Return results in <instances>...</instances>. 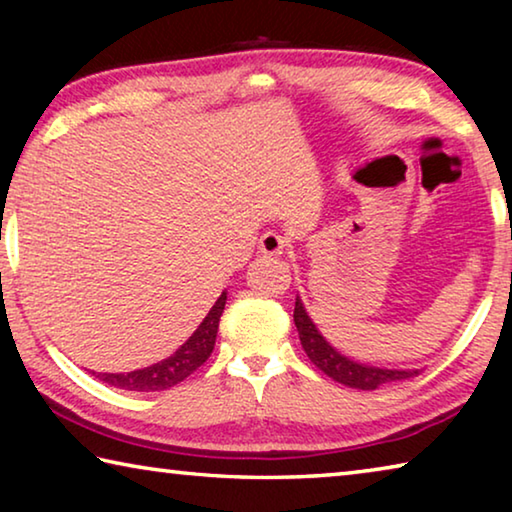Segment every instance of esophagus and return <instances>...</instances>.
Instances as JSON below:
<instances>
[{
    "mask_svg": "<svg viewBox=\"0 0 512 512\" xmlns=\"http://www.w3.org/2000/svg\"><path fill=\"white\" fill-rule=\"evenodd\" d=\"M287 239H284L282 235H277V232H264L262 237H259V253L262 255H268V257H277L282 255L284 250H287Z\"/></svg>",
    "mask_w": 512,
    "mask_h": 512,
    "instance_id": "1",
    "label": "esophagus"
}]
</instances>
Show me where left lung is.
Returning <instances> with one entry per match:
<instances>
[{
	"instance_id": "obj_1",
	"label": "left lung",
	"mask_w": 512,
	"mask_h": 512,
	"mask_svg": "<svg viewBox=\"0 0 512 512\" xmlns=\"http://www.w3.org/2000/svg\"><path fill=\"white\" fill-rule=\"evenodd\" d=\"M293 323L298 327L302 350H305L307 357L314 361V366L343 386L359 388V391H375L379 386L391 384V381H404L409 377H415L420 372L418 368L400 370V368L368 366V363H359L350 357H345V354H341L323 334H320V329L307 314L305 305H302L300 296H296Z\"/></svg>"
}]
</instances>
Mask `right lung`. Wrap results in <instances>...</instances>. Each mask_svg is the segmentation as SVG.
<instances>
[{
	"mask_svg": "<svg viewBox=\"0 0 512 512\" xmlns=\"http://www.w3.org/2000/svg\"><path fill=\"white\" fill-rule=\"evenodd\" d=\"M228 300V291H223L212 309L207 311L203 323L194 329V334L171 354L153 366H146L131 372H92L94 377L101 379L103 384L121 388V391H137V393H153L167 391V388L180 384L187 379L196 368H201L210 357L216 343V332H219V320Z\"/></svg>",
	"mask_w": 512,
	"mask_h": 512,
	"instance_id": "right-lung-1",
	"label": "right lung"
}]
</instances>
